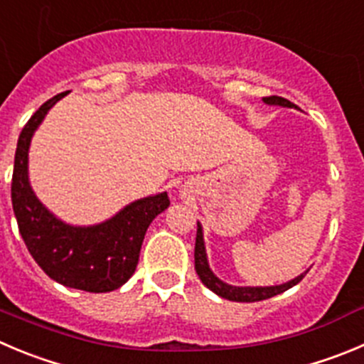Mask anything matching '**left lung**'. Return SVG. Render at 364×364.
Returning <instances> with one entry per match:
<instances>
[{"mask_svg": "<svg viewBox=\"0 0 364 364\" xmlns=\"http://www.w3.org/2000/svg\"><path fill=\"white\" fill-rule=\"evenodd\" d=\"M262 100L269 105L296 107L293 102H289L287 98H282V97H266L262 98ZM193 259H196V271H198L203 284H205L210 291L219 294L220 298H226V300L230 301L267 300V298H273L277 296V294L284 293V291L291 289L293 285H296L298 282H301V278L307 274V271H305V273H301L300 277L293 278V280L285 282V284H280V285H271V287H237V285L226 284V282L219 280V278L212 273V269H210L208 259H206L205 239H203V228L199 223H198V235H196V251H193Z\"/></svg>", "mask_w": 364, "mask_h": 364, "instance_id": "8db88e82", "label": "left lung"}]
</instances>
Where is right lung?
<instances>
[{"instance_id": "right-lung-1", "label": "right lung", "mask_w": 364, "mask_h": 364, "mask_svg": "<svg viewBox=\"0 0 364 364\" xmlns=\"http://www.w3.org/2000/svg\"><path fill=\"white\" fill-rule=\"evenodd\" d=\"M64 95L68 91L44 102L19 134L12 174L14 215L30 255L52 280L87 293H109L132 277L149 224L171 201L166 192L149 196L95 226H71L44 208L28 181V149L36 129Z\"/></svg>"}]
</instances>
